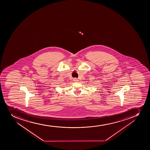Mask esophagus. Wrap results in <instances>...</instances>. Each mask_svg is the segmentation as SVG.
<instances>
[{
	"mask_svg": "<svg viewBox=\"0 0 150 150\" xmlns=\"http://www.w3.org/2000/svg\"><path fill=\"white\" fill-rule=\"evenodd\" d=\"M74 81L75 82H79V80H78V79H74Z\"/></svg>",
	"mask_w": 150,
	"mask_h": 150,
	"instance_id": "34e87169",
	"label": "esophagus"
}]
</instances>
